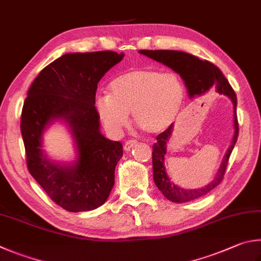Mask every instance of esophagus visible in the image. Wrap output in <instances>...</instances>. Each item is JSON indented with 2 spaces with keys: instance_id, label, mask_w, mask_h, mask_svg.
Returning a JSON list of instances; mask_svg holds the SVG:
<instances>
[{
  "instance_id": "1",
  "label": "esophagus",
  "mask_w": 261,
  "mask_h": 261,
  "mask_svg": "<svg viewBox=\"0 0 261 261\" xmlns=\"http://www.w3.org/2000/svg\"><path fill=\"white\" fill-rule=\"evenodd\" d=\"M138 144V141H137L136 139H131V140H126L125 144H124V149L127 151L130 150L131 148H134V147Z\"/></svg>"
}]
</instances>
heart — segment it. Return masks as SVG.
<instances>
[{"mask_svg":"<svg viewBox=\"0 0 261 261\" xmlns=\"http://www.w3.org/2000/svg\"><path fill=\"white\" fill-rule=\"evenodd\" d=\"M185 99V87L177 74L158 69H135L113 80L110 94L96 99V108L106 129L120 135L134 121L148 134H160L176 120Z\"/></svg>","mask_w":261,"mask_h":261,"instance_id":"b5f03b06","label":"heart"}]
</instances>
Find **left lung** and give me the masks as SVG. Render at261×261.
Returning a JSON list of instances; mask_svg holds the SVG:
<instances>
[{
    "instance_id": "1",
    "label": "left lung",
    "mask_w": 261,
    "mask_h": 261,
    "mask_svg": "<svg viewBox=\"0 0 261 261\" xmlns=\"http://www.w3.org/2000/svg\"><path fill=\"white\" fill-rule=\"evenodd\" d=\"M139 52L150 59L162 63L178 73L185 81V85H186L191 98L202 96L205 92L210 91L211 89H215L217 92L228 97L233 102L235 129L233 140H231L230 146L226 151L215 179L205 187L197 189H184L170 181L164 167V156L167 154V143L171 138L173 124L156 137V143L153 146V153H151V156H153V178L156 186L168 200L172 202L185 203L195 200V198L211 192L224 178L229 156L239 137V123L238 115H236L238 98H236V94L233 88L230 87L228 80L224 76L221 70L210 61L201 60L195 56L177 50H139Z\"/></svg>"
}]
</instances>
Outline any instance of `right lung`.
<instances>
[{"instance_id":"right-lung-1","label":"right lung","mask_w":261,"mask_h":261,"mask_svg":"<svg viewBox=\"0 0 261 261\" xmlns=\"http://www.w3.org/2000/svg\"><path fill=\"white\" fill-rule=\"evenodd\" d=\"M123 57L114 51L61 56L41 70L23 102L20 130L28 171L69 212L97 209L114 186L123 146L100 134L94 102L98 82ZM58 119L70 126L75 140L78 160L72 165L51 161L41 149L44 130Z\"/></svg>"}]
</instances>
